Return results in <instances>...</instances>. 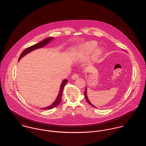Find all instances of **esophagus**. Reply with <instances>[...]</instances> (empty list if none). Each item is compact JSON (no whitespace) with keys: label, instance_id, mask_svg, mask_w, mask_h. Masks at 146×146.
Instances as JSON below:
<instances>
[{"label":"esophagus","instance_id":"esophagus-1","mask_svg":"<svg viewBox=\"0 0 146 146\" xmlns=\"http://www.w3.org/2000/svg\"><path fill=\"white\" fill-rule=\"evenodd\" d=\"M79 76L78 75V74H74V75H72L71 76V79H73V80H75V79H77L78 78H79Z\"/></svg>","mask_w":146,"mask_h":146}]
</instances>
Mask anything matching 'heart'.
Segmentation results:
<instances>
[{"instance_id":"b5f03b06","label":"heart","mask_w":146,"mask_h":146,"mask_svg":"<svg viewBox=\"0 0 146 146\" xmlns=\"http://www.w3.org/2000/svg\"><path fill=\"white\" fill-rule=\"evenodd\" d=\"M96 46L97 44L94 41H89L84 44L80 48L82 56L86 57L91 52L90 60L91 62L96 61L102 54V50L100 48H96Z\"/></svg>"}]
</instances>
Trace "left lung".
<instances>
[{
  "mask_svg": "<svg viewBox=\"0 0 146 146\" xmlns=\"http://www.w3.org/2000/svg\"><path fill=\"white\" fill-rule=\"evenodd\" d=\"M84 96H85V98H86V101H87V102H88L90 105H91V106H93V107L96 108V107H95L93 104H91V102L90 101V100H89V99H88V98L87 95V87H86V90H85V92H84Z\"/></svg>",
  "mask_w": 146,
  "mask_h": 146,
  "instance_id": "1",
  "label": "left lung"
}]
</instances>
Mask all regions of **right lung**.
<instances>
[{
    "mask_svg": "<svg viewBox=\"0 0 146 146\" xmlns=\"http://www.w3.org/2000/svg\"><path fill=\"white\" fill-rule=\"evenodd\" d=\"M54 39V37H49V38H47L46 39H45L44 40L42 41L41 42L38 43V44H36L35 45H33L28 48H27L26 49H25L22 52L21 54H20V56H19V61L24 56H25V55H27V54H28L29 52L36 50V49H39V48H41L44 46H45V45H46L49 42H50V41H52V40ZM68 80L67 79H64L63 80V82H62L60 86V89H59V93H58V96L56 98L55 101L49 106H47V107H45V108H41V109H45V110H49V109H52L56 106H57L59 103L61 101V99H62V93H63V88H64V87L65 86L66 84L67 83Z\"/></svg>",
    "mask_w": 146,
    "mask_h": 146,
    "instance_id": "obj_1",
    "label": "right lung"
}]
</instances>
